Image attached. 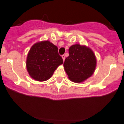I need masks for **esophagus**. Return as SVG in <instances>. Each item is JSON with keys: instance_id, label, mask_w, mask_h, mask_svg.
I'll return each instance as SVG.
<instances>
[{"instance_id": "esophagus-1", "label": "esophagus", "mask_w": 124, "mask_h": 124, "mask_svg": "<svg viewBox=\"0 0 124 124\" xmlns=\"http://www.w3.org/2000/svg\"><path fill=\"white\" fill-rule=\"evenodd\" d=\"M62 58L63 59V61H65V56L64 54H63V55H62Z\"/></svg>"}]
</instances>
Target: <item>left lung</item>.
Wrapping results in <instances>:
<instances>
[{
  "label": "left lung",
  "mask_w": 124,
  "mask_h": 124,
  "mask_svg": "<svg viewBox=\"0 0 124 124\" xmlns=\"http://www.w3.org/2000/svg\"><path fill=\"white\" fill-rule=\"evenodd\" d=\"M96 66L93 52L85 46L72 45L69 49V56L63 66L69 78L75 83H81L91 77Z\"/></svg>",
  "instance_id": "8db88e82"
}]
</instances>
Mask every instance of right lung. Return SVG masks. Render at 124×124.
<instances>
[{
  "mask_svg": "<svg viewBox=\"0 0 124 124\" xmlns=\"http://www.w3.org/2000/svg\"><path fill=\"white\" fill-rule=\"evenodd\" d=\"M63 62L57 46L49 41H43L31 47L26 65L31 77L39 81H44L50 78Z\"/></svg>",
  "mask_w": 124,
  "mask_h": 124,
  "instance_id": "add662e5",
  "label": "right lung"
}]
</instances>
